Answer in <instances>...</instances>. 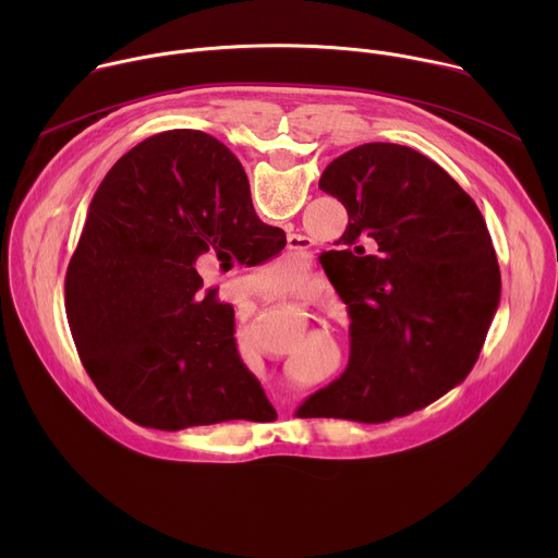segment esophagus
<instances>
[{
    "label": "esophagus",
    "instance_id": "34e87169",
    "mask_svg": "<svg viewBox=\"0 0 558 558\" xmlns=\"http://www.w3.org/2000/svg\"><path fill=\"white\" fill-rule=\"evenodd\" d=\"M304 245H306V243H304L302 235H291V238H289V250H306Z\"/></svg>",
    "mask_w": 558,
    "mask_h": 558
}]
</instances>
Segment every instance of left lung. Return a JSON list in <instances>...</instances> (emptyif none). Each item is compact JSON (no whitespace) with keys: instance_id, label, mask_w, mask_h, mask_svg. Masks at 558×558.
I'll return each instance as SVG.
<instances>
[{"instance_id":"obj_1","label":"left lung","mask_w":558,"mask_h":558,"mask_svg":"<svg viewBox=\"0 0 558 558\" xmlns=\"http://www.w3.org/2000/svg\"><path fill=\"white\" fill-rule=\"evenodd\" d=\"M320 190L349 214L331 278L351 315L347 371L300 407L364 424L420 411L461 384L501 298L493 238L474 201L428 156L364 143Z\"/></svg>"}]
</instances>
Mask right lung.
Instances as JSON below:
<instances>
[{
  "mask_svg": "<svg viewBox=\"0 0 558 558\" xmlns=\"http://www.w3.org/2000/svg\"><path fill=\"white\" fill-rule=\"evenodd\" d=\"M267 231L271 250L254 265L284 247V231L258 220L243 166L205 132L154 134L119 158L65 274L76 353L119 413L183 430L241 420L229 407L247 395L267 402L238 357L233 306L194 269L209 250L267 243Z\"/></svg>",
  "mask_w": 558,
  "mask_h": 558,
  "instance_id": "1",
  "label": "right lung"
}]
</instances>
